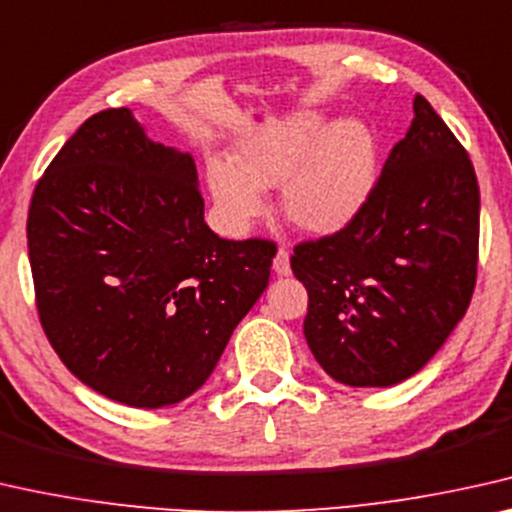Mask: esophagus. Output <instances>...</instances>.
Instances as JSON below:
<instances>
[{"label":"esophagus","instance_id":"34e87169","mask_svg":"<svg viewBox=\"0 0 512 512\" xmlns=\"http://www.w3.org/2000/svg\"><path fill=\"white\" fill-rule=\"evenodd\" d=\"M273 271H276V276H289V273H292V266H289V253L285 248H280L276 257H273Z\"/></svg>","mask_w":512,"mask_h":512}]
</instances>
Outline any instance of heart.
<instances>
[{
  "label": "heart",
  "mask_w": 512,
  "mask_h": 512,
  "mask_svg": "<svg viewBox=\"0 0 512 512\" xmlns=\"http://www.w3.org/2000/svg\"><path fill=\"white\" fill-rule=\"evenodd\" d=\"M379 140L363 121L329 124L299 112L246 137L234 160L213 156L207 183L223 225L243 234L266 213L264 188L282 186L287 220L310 234H335L375 193Z\"/></svg>",
  "instance_id": "b5f03b06"
}]
</instances>
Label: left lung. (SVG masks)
Returning a JSON list of instances; mask_svg holds the SVG:
<instances>
[{"label":"left lung","mask_w":512,"mask_h":512,"mask_svg":"<svg viewBox=\"0 0 512 512\" xmlns=\"http://www.w3.org/2000/svg\"><path fill=\"white\" fill-rule=\"evenodd\" d=\"M480 193L474 165L421 94L375 193L345 230L294 248L308 289L303 333L347 386L416 375L464 317L476 285Z\"/></svg>","instance_id":"1"}]
</instances>
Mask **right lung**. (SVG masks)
Here are the masks:
<instances>
[{
	"label": "right lung",
	"mask_w": 512,
	"mask_h": 512,
	"mask_svg": "<svg viewBox=\"0 0 512 512\" xmlns=\"http://www.w3.org/2000/svg\"><path fill=\"white\" fill-rule=\"evenodd\" d=\"M36 308L61 363L128 407L193 395L269 285L276 243L204 223L190 154L128 108L89 117L36 183L27 218Z\"/></svg>",
	"instance_id": "right-lung-1"
}]
</instances>
